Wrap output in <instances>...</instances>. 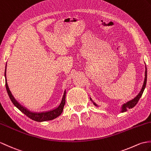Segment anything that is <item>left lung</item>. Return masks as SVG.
<instances>
[{
  "instance_id": "1",
  "label": "left lung",
  "mask_w": 151,
  "mask_h": 151,
  "mask_svg": "<svg viewBox=\"0 0 151 151\" xmlns=\"http://www.w3.org/2000/svg\"><path fill=\"white\" fill-rule=\"evenodd\" d=\"M147 68H146V65H145V78H144V82H143V84L142 86V87L141 89V91H140L139 93L138 94V95L136 96L135 98H134L132 100H129L127 102H126L125 104H124L122 105L121 109H120V113H124V112H126L127 111L128 109H132L134 107L137 103L138 102V101L139 100L140 98L142 96V94L144 91V89L146 87V83H147ZM90 100L91 101H92L93 104L96 107H99V106L98 104H96L94 101L92 100L91 98L90 97Z\"/></svg>"
}]
</instances>
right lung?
<instances>
[{
	"label": "right lung",
	"instance_id": "add662e5",
	"mask_svg": "<svg viewBox=\"0 0 151 151\" xmlns=\"http://www.w3.org/2000/svg\"><path fill=\"white\" fill-rule=\"evenodd\" d=\"M6 66L7 65H6V68H5L4 76H5V80H6V88L7 93H8L9 99L12 101V103L13 104L14 106H15L17 109H19L22 112V113L26 115L27 117L31 118V120L36 122H38L52 120H53V119L57 118L62 114L63 111V109H64V105L65 104V94H66L65 89L64 91V94H63L60 103V104L57 107L52 109L51 110H49L46 111H42V112L31 111L29 109H28L27 107L23 106L22 105H21L19 101L15 99V97L13 96L11 91L9 90L8 83H7V79H6Z\"/></svg>",
	"mask_w": 151,
	"mask_h": 151
}]
</instances>
